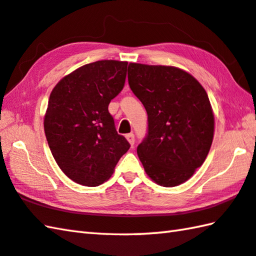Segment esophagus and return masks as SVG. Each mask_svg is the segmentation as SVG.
I'll return each instance as SVG.
<instances>
[{
	"mask_svg": "<svg viewBox=\"0 0 256 256\" xmlns=\"http://www.w3.org/2000/svg\"><path fill=\"white\" fill-rule=\"evenodd\" d=\"M126 138H127V140L129 142V144H132V147L134 144V134L132 132L127 134H126Z\"/></svg>",
	"mask_w": 256,
	"mask_h": 256,
	"instance_id": "1",
	"label": "esophagus"
}]
</instances>
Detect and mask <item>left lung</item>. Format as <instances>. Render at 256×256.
<instances>
[{
    "mask_svg": "<svg viewBox=\"0 0 256 256\" xmlns=\"http://www.w3.org/2000/svg\"><path fill=\"white\" fill-rule=\"evenodd\" d=\"M128 82L148 114L137 154L147 175L174 187L192 176L208 155L214 114L205 89L186 71L129 64Z\"/></svg>",
    "mask_w": 256,
    "mask_h": 256,
    "instance_id": "8db88e82",
    "label": "left lung"
}]
</instances>
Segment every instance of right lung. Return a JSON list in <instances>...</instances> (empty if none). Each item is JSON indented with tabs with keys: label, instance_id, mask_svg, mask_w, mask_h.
<instances>
[{
	"label": "right lung",
	"instance_id": "1",
	"mask_svg": "<svg viewBox=\"0 0 256 256\" xmlns=\"http://www.w3.org/2000/svg\"><path fill=\"white\" fill-rule=\"evenodd\" d=\"M128 62L80 66L53 88L44 117L50 150L61 170L80 185L109 180L130 144L116 130L108 106L124 89Z\"/></svg>",
	"mask_w": 256,
	"mask_h": 256
}]
</instances>
